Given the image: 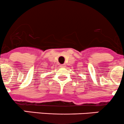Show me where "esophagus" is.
I'll return each instance as SVG.
<instances>
[{"label": "esophagus", "mask_w": 124, "mask_h": 124, "mask_svg": "<svg viewBox=\"0 0 124 124\" xmlns=\"http://www.w3.org/2000/svg\"><path fill=\"white\" fill-rule=\"evenodd\" d=\"M60 66L61 67H65V66H66V64H61L60 65Z\"/></svg>", "instance_id": "34e87169"}]
</instances>
